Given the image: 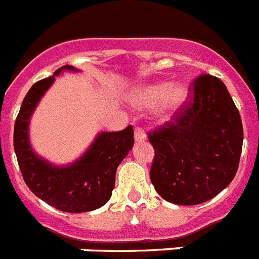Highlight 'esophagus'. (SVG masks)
<instances>
[{
	"instance_id": "1",
	"label": "esophagus",
	"mask_w": 259,
	"mask_h": 259,
	"mask_svg": "<svg viewBox=\"0 0 259 259\" xmlns=\"http://www.w3.org/2000/svg\"><path fill=\"white\" fill-rule=\"evenodd\" d=\"M145 139H146V134L145 131H144V128L141 127L135 128V140H136V143H141V141H144Z\"/></svg>"
}]
</instances>
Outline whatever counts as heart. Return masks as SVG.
<instances>
[{
    "mask_svg": "<svg viewBox=\"0 0 259 259\" xmlns=\"http://www.w3.org/2000/svg\"><path fill=\"white\" fill-rule=\"evenodd\" d=\"M185 98V89L179 84L167 88L164 84L141 88L135 96V104L140 107H152L159 104L162 111H175L183 104Z\"/></svg>",
    "mask_w": 259,
    "mask_h": 259,
    "instance_id": "heart-1",
    "label": "heart"
}]
</instances>
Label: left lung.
<instances>
[{
    "label": "left lung",
    "mask_w": 259,
    "mask_h": 259,
    "mask_svg": "<svg viewBox=\"0 0 259 259\" xmlns=\"http://www.w3.org/2000/svg\"><path fill=\"white\" fill-rule=\"evenodd\" d=\"M150 180L168 202L198 205L233 180L242 149L240 113L221 79L201 74L170 120L148 132Z\"/></svg>",
    "instance_id": "left-lung-1"
}]
</instances>
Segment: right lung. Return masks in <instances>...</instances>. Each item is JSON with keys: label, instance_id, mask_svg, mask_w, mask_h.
I'll list each match as a JSON object with an SVG mask.
<instances>
[{"label": "right lung", "instance_id": "right-lung-1", "mask_svg": "<svg viewBox=\"0 0 259 259\" xmlns=\"http://www.w3.org/2000/svg\"><path fill=\"white\" fill-rule=\"evenodd\" d=\"M72 70L65 66L62 70ZM54 76L38 80L23 100L14 125V150L24 183L32 193L61 211H92L109 201L115 185L119 163L132 149L134 128L128 125L118 132L98 135L88 152L76 163L54 167L32 152L28 143V122L41 96L52 85Z\"/></svg>", "mask_w": 259, "mask_h": 259}]
</instances>
